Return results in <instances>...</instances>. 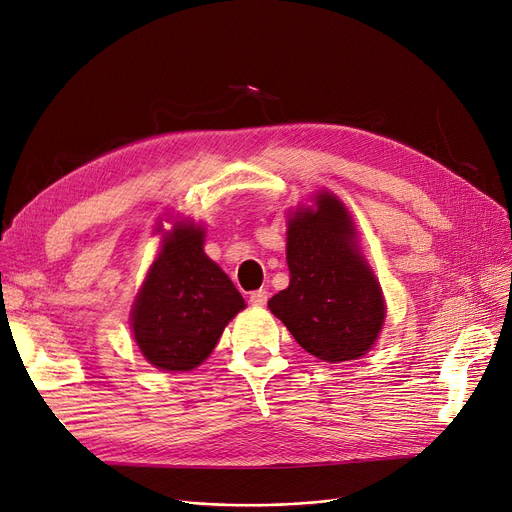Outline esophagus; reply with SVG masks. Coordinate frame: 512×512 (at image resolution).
Listing matches in <instances>:
<instances>
[{
    "instance_id": "34e87169",
    "label": "esophagus",
    "mask_w": 512,
    "mask_h": 512,
    "mask_svg": "<svg viewBox=\"0 0 512 512\" xmlns=\"http://www.w3.org/2000/svg\"><path fill=\"white\" fill-rule=\"evenodd\" d=\"M267 299H270V294H267L265 288H259V290H255V292L249 294V301H251V305H255V307H263V305L267 303Z\"/></svg>"
}]
</instances>
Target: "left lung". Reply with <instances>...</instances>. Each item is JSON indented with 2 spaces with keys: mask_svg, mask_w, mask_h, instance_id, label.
<instances>
[{
  "mask_svg": "<svg viewBox=\"0 0 512 512\" xmlns=\"http://www.w3.org/2000/svg\"><path fill=\"white\" fill-rule=\"evenodd\" d=\"M313 201L315 207H299L288 220L290 284L267 307L313 357L353 361L378 340L386 303L342 201L328 191Z\"/></svg>",
  "mask_w": 512,
  "mask_h": 512,
  "instance_id": "left-lung-1",
  "label": "left lung"
}]
</instances>
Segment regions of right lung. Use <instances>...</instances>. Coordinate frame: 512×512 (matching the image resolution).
I'll list each match as a JSON object with an SVG mask.
<instances>
[{"mask_svg": "<svg viewBox=\"0 0 512 512\" xmlns=\"http://www.w3.org/2000/svg\"><path fill=\"white\" fill-rule=\"evenodd\" d=\"M203 238L201 226L176 224L132 307L134 340L161 371L199 367L245 309L232 280L205 255Z\"/></svg>", "mask_w": 512, "mask_h": 512, "instance_id": "obj_1", "label": "right lung"}]
</instances>
